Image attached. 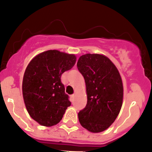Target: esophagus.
<instances>
[{"label":"esophagus","mask_w":152,"mask_h":152,"mask_svg":"<svg viewBox=\"0 0 152 152\" xmlns=\"http://www.w3.org/2000/svg\"><path fill=\"white\" fill-rule=\"evenodd\" d=\"M74 96H75L74 94L70 95V99H71V101H73V99H74Z\"/></svg>","instance_id":"esophagus-1"}]
</instances>
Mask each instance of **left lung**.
<instances>
[{
  "instance_id": "1",
  "label": "left lung",
  "mask_w": 152,
  "mask_h": 152,
  "mask_svg": "<svg viewBox=\"0 0 152 152\" xmlns=\"http://www.w3.org/2000/svg\"><path fill=\"white\" fill-rule=\"evenodd\" d=\"M79 71L86 84L87 105L78 113L81 125L91 132H103L118 115L123 104L124 87L115 65L97 53L79 57Z\"/></svg>"
}]
</instances>
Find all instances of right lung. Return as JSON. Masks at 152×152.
Here are the masks:
<instances>
[{"label":"right lung","mask_w":152,"mask_h":152,"mask_svg":"<svg viewBox=\"0 0 152 152\" xmlns=\"http://www.w3.org/2000/svg\"><path fill=\"white\" fill-rule=\"evenodd\" d=\"M76 61L75 55L49 50L29 62L23 79V96L28 114L40 125L57 124L71 104L61 76Z\"/></svg>","instance_id":"add662e5"}]
</instances>
